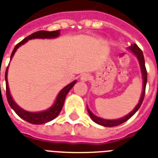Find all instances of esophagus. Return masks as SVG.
I'll use <instances>...</instances> for the list:
<instances>
[{"label": "esophagus", "instance_id": "1", "mask_svg": "<svg viewBox=\"0 0 158 158\" xmlns=\"http://www.w3.org/2000/svg\"><path fill=\"white\" fill-rule=\"evenodd\" d=\"M89 78H90V76H89V74L88 73H84L82 74L81 76V80L82 81H87L89 80Z\"/></svg>", "mask_w": 158, "mask_h": 158}]
</instances>
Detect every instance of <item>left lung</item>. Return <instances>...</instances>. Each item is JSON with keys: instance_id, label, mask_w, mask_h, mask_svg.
<instances>
[{"instance_id": "8db88e82", "label": "left lung", "mask_w": 158, "mask_h": 158, "mask_svg": "<svg viewBox=\"0 0 158 158\" xmlns=\"http://www.w3.org/2000/svg\"><path fill=\"white\" fill-rule=\"evenodd\" d=\"M128 49L130 50L131 52H133L136 58L138 59L139 63V65H140V69H141V73H142V78H143V91H142L141 97L139 99V101L137 104V106H135V108L130 113H128L127 116L122 117V118H119V119H116V120H106V119H103V118H100V117L95 116L94 114H93L91 112V110L88 109V106H87V109H88V112L89 114V116L91 117V119L96 123L99 124L101 126H104V127H115V126H118L120 124L123 123L126 121H127L129 118H130L134 114H135L141 106L142 102L144 100V97H145V86H146V82H147V71H146V69H145V59H144V55H143V52L140 50V48H139L138 46L136 44H134V45H131Z\"/></svg>"}]
</instances>
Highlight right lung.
Returning <instances> with one entry per match:
<instances>
[{
  "label": "right lung",
  "mask_w": 158,
  "mask_h": 158,
  "mask_svg": "<svg viewBox=\"0 0 158 158\" xmlns=\"http://www.w3.org/2000/svg\"><path fill=\"white\" fill-rule=\"evenodd\" d=\"M60 35V31H36L33 34L30 35L29 36L26 38H24L23 41H21L19 43H18L15 48L13 49V52L11 54V59L14 55V53L17 51V49L19 48L20 46L24 44L25 42H27L29 40L31 39H36V38H41V39H45V38H56L59 36ZM8 67V66H7ZM7 68L6 70L5 74V80H6V99L8 101L9 106H11V108L16 112V114L19 117H21L22 119L24 121H26L28 123L32 124H42L48 123L50 121L53 120L55 117H58L61 110L63 108L64 103V99L66 98L67 94L70 92L71 88H73V86L77 83V81H74L72 82H70V84H68L65 86L64 88L59 92V94L56 98V100L54 104L52 105L49 109L46 110L44 111H40V112H30L27 110H24L22 109L21 107L17 105L16 103L14 102V100L11 96L9 91V87H8V82H7Z\"/></svg>",
  "instance_id": "right-lung-1"
}]
</instances>
